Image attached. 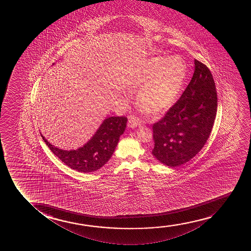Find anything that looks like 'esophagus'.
Segmentation results:
<instances>
[{"mask_svg": "<svg viewBox=\"0 0 251 251\" xmlns=\"http://www.w3.org/2000/svg\"><path fill=\"white\" fill-rule=\"evenodd\" d=\"M141 124V121L138 119V117H134V116H131L128 118V127H137L138 125Z\"/></svg>", "mask_w": 251, "mask_h": 251, "instance_id": "34e87169", "label": "esophagus"}]
</instances>
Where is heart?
I'll list each match as a JSON object with an SVG mask.
<instances>
[{
	"label": "heart",
	"instance_id": "obj_1",
	"mask_svg": "<svg viewBox=\"0 0 251 251\" xmlns=\"http://www.w3.org/2000/svg\"><path fill=\"white\" fill-rule=\"evenodd\" d=\"M187 69L176 57L165 60L157 56L148 59L134 70L129 86L138 90L137 102L142 110L159 115L175 103L183 84Z\"/></svg>",
	"mask_w": 251,
	"mask_h": 251
}]
</instances>
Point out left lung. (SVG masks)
I'll use <instances>...</instances> for the list:
<instances>
[{
    "instance_id": "left-lung-1",
    "label": "left lung",
    "mask_w": 251,
    "mask_h": 251,
    "mask_svg": "<svg viewBox=\"0 0 251 251\" xmlns=\"http://www.w3.org/2000/svg\"><path fill=\"white\" fill-rule=\"evenodd\" d=\"M215 83L209 69L195 60V72L182 96L152 125V155L176 167L194 158L206 144L217 112Z\"/></svg>"
}]
</instances>
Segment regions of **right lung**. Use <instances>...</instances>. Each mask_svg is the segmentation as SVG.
<instances>
[{
    "label": "right lung",
    "instance_id": "right-lung-1",
    "mask_svg": "<svg viewBox=\"0 0 251 251\" xmlns=\"http://www.w3.org/2000/svg\"><path fill=\"white\" fill-rule=\"evenodd\" d=\"M54 65V64H53ZM127 117H107L86 144L76 150H62L50 144L41 134L48 148L66 165L77 172H95L105 165L113 154L127 125Z\"/></svg>",
    "mask_w": 251,
    "mask_h": 251
}]
</instances>
